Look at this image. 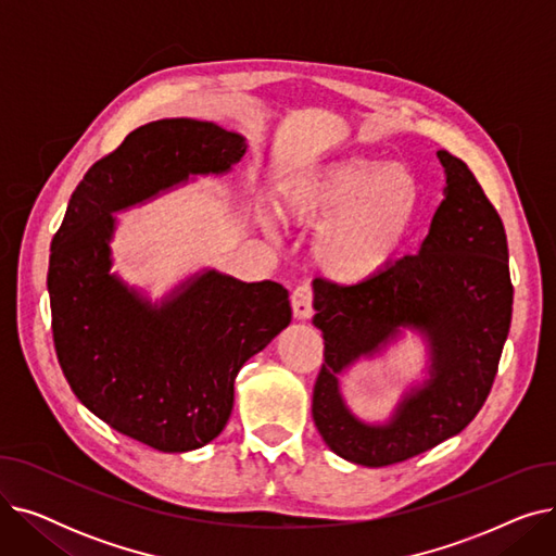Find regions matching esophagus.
Returning a JSON list of instances; mask_svg holds the SVG:
<instances>
[{
	"instance_id": "esophagus-1",
	"label": "esophagus",
	"mask_w": 556,
	"mask_h": 556,
	"mask_svg": "<svg viewBox=\"0 0 556 556\" xmlns=\"http://www.w3.org/2000/svg\"><path fill=\"white\" fill-rule=\"evenodd\" d=\"M290 304H293V313L298 319H311L313 317V290L311 286H298L293 290V298H290Z\"/></svg>"
}]
</instances>
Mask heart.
<instances>
[{
    "instance_id": "1",
    "label": "heart",
    "mask_w": 556,
    "mask_h": 556,
    "mask_svg": "<svg viewBox=\"0 0 556 556\" xmlns=\"http://www.w3.org/2000/svg\"><path fill=\"white\" fill-rule=\"evenodd\" d=\"M275 198L286 218L319 225L311 245L315 266L344 286L381 277L399 258L419 212L413 173L363 155L286 175ZM256 220L268 233L279 227L270 207L256 210Z\"/></svg>"
}]
</instances>
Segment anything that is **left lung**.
Returning <instances> with one entry per match:
<instances>
[{
	"label": "left lung",
	"mask_w": 556,
	"mask_h": 556,
	"mask_svg": "<svg viewBox=\"0 0 556 556\" xmlns=\"http://www.w3.org/2000/svg\"><path fill=\"white\" fill-rule=\"evenodd\" d=\"M437 157L446 173L444 200L419 252L371 281L319 279L313 288V325L325 338L313 421L327 446L354 464H396L462 432L489 396L509 333L514 286L503 220L469 166L448 151ZM403 328L427 338L429 378L388 422L367 425L345 407L337 378Z\"/></svg>",
	"instance_id": "left-lung-1"
}]
</instances>
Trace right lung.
Segmentation results:
<instances>
[{
  "label": "right lung",
  "instance_id": "right-lung-1",
  "mask_svg": "<svg viewBox=\"0 0 556 556\" xmlns=\"http://www.w3.org/2000/svg\"><path fill=\"white\" fill-rule=\"evenodd\" d=\"M245 151V137L212 122L146 124L85 173L51 243V329L70 388L110 428L162 453L195 451L223 432L233 378L293 311L281 283L218 270L153 304L110 273L114 214L189 175L227 173Z\"/></svg>",
  "mask_w": 556,
  "mask_h": 556
}]
</instances>
